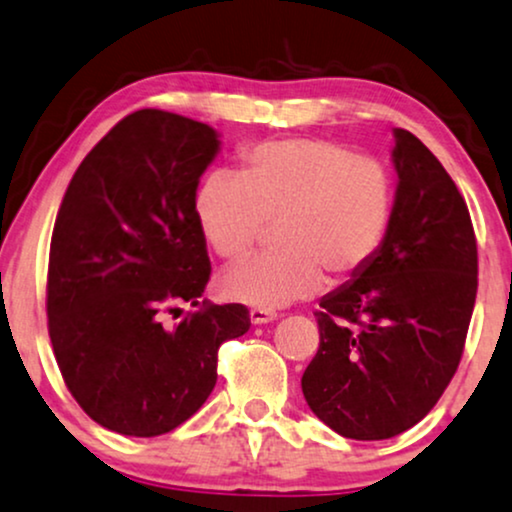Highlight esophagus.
Listing matches in <instances>:
<instances>
[{
	"mask_svg": "<svg viewBox=\"0 0 512 512\" xmlns=\"http://www.w3.org/2000/svg\"><path fill=\"white\" fill-rule=\"evenodd\" d=\"M249 318H251V323H254V325H266V323H273V320H277V313L275 311H263V308H251Z\"/></svg>",
	"mask_w": 512,
	"mask_h": 512,
	"instance_id": "obj_1",
	"label": "esophagus"
}]
</instances>
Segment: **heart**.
<instances>
[{
    "label": "heart",
    "instance_id": "b5f03b06",
    "mask_svg": "<svg viewBox=\"0 0 512 512\" xmlns=\"http://www.w3.org/2000/svg\"><path fill=\"white\" fill-rule=\"evenodd\" d=\"M394 170L325 137H285L239 151L237 178L213 173L194 189L201 237L227 263L242 261L273 223V256L223 275L237 304L275 311L372 266L396 216Z\"/></svg>",
    "mask_w": 512,
    "mask_h": 512
}]
</instances>
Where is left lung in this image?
<instances>
[{
	"mask_svg": "<svg viewBox=\"0 0 512 512\" xmlns=\"http://www.w3.org/2000/svg\"><path fill=\"white\" fill-rule=\"evenodd\" d=\"M396 216L372 266L323 296L308 406L346 439L410 430L456 375L477 296L468 204L437 156L396 128Z\"/></svg>",
	"mask_w": 512,
	"mask_h": 512,
	"instance_id": "obj_1",
	"label": "left lung"
}]
</instances>
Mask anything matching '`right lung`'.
Instances as JSON below:
<instances>
[{"label":"right lung","instance_id":"add662e5","mask_svg":"<svg viewBox=\"0 0 512 512\" xmlns=\"http://www.w3.org/2000/svg\"><path fill=\"white\" fill-rule=\"evenodd\" d=\"M218 132L161 109L118 121L82 159L49 246V339L73 399L94 422L159 437L192 418L218 380V349L249 308L199 301L211 261L192 211ZM200 308L175 328L163 312Z\"/></svg>","mask_w":512,"mask_h":512}]
</instances>
